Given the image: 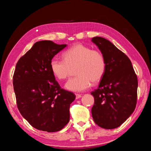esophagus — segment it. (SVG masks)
<instances>
[{
  "label": "esophagus",
  "mask_w": 151,
  "mask_h": 151,
  "mask_svg": "<svg viewBox=\"0 0 151 151\" xmlns=\"http://www.w3.org/2000/svg\"><path fill=\"white\" fill-rule=\"evenodd\" d=\"M82 97L81 94H76V99H80Z\"/></svg>",
  "instance_id": "esophagus-1"
}]
</instances>
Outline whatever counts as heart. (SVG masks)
Instances as JSON below:
<instances>
[{"label": "heart", "instance_id": "heart-1", "mask_svg": "<svg viewBox=\"0 0 151 151\" xmlns=\"http://www.w3.org/2000/svg\"><path fill=\"white\" fill-rule=\"evenodd\" d=\"M63 60L53 58L50 62V70L59 80L69 76L71 68L75 67L78 76L66 82L65 88L68 91L79 93L87 89L91 81L97 83L101 80L105 72L106 62L103 55L98 50L81 43L74 45L63 53Z\"/></svg>", "mask_w": 151, "mask_h": 151}]
</instances>
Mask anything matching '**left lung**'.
I'll return each mask as SVG.
<instances>
[{
	"label": "left lung",
	"instance_id": "obj_1",
	"mask_svg": "<svg viewBox=\"0 0 151 151\" xmlns=\"http://www.w3.org/2000/svg\"><path fill=\"white\" fill-rule=\"evenodd\" d=\"M91 41L101 50L106 62L99 88L91 93L94 99L92 116L100 127L116 129L126 121L136 107L137 76L129 57L109 40L95 37Z\"/></svg>",
	"mask_w": 151,
	"mask_h": 151
}]
</instances>
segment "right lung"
<instances>
[{
    "label": "right lung",
    "instance_id": "obj_1",
    "mask_svg": "<svg viewBox=\"0 0 151 151\" xmlns=\"http://www.w3.org/2000/svg\"><path fill=\"white\" fill-rule=\"evenodd\" d=\"M66 46L37 42L17 63L13 86L18 109L40 131H59L69 122L70 105L76 96L60 88L50 67L51 59Z\"/></svg>",
    "mask_w": 151,
    "mask_h": 151
}]
</instances>
